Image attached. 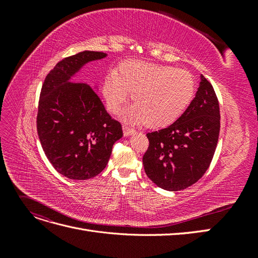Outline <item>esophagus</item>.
Returning <instances> with one entry per match:
<instances>
[{"label": "esophagus", "mask_w": 258, "mask_h": 258, "mask_svg": "<svg viewBox=\"0 0 258 258\" xmlns=\"http://www.w3.org/2000/svg\"><path fill=\"white\" fill-rule=\"evenodd\" d=\"M122 131H123V136L128 137V136H131L132 134H135L136 130L130 128V127H127V126H122Z\"/></svg>", "instance_id": "1"}]
</instances>
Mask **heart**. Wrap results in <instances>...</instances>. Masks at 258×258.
<instances>
[{"instance_id": "1", "label": "heart", "mask_w": 258, "mask_h": 258, "mask_svg": "<svg viewBox=\"0 0 258 258\" xmlns=\"http://www.w3.org/2000/svg\"><path fill=\"white\" fill-rule=\"evenodd\" d=\"M192 75L182 69L142 61H126L118 73H110L103 83L108 110L118 113L130 94L135 105L126 118L151 128H165L176 121L195 95Z\"/></svg>"}]
</instances>
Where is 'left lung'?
<instances>
[{
    "mask_svg": "<svg viewBox=\"0 0 258 258\" xmlns=\"http://www.w3.org/2000/svg\"><path fill=\"white\" fill-rule=\"evenodd\" d=\"M196 97L169 127L147 134L143 156L146 175L162 189L187 188L210 167L221 127L220 105L212 85L200 76Z\"/></svg>",
    "mask_w": 258,
    "mask_h": 258,
    "instance_id": "obj_1",
    "label": "left lung"
}]
</instances>
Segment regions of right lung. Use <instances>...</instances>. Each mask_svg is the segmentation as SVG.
I'll list each match as a JSON object with an SVG mask.
<instances>
[{"label": "right lung", "mask_w": 258, "mask_h": 258, "mask_svg": "<svg viewBox=\"0 0 258 258\" xmlns=\"http://www.w3.org/2000/svg\"><path fill=\"white\" fill-rule=\"evenodd\" d=\"M104 52L85 50L59 61L46 76L37 111V135L46 157L60 174L87 179L106 167L114 143L122 137L98 93L72 77Z\"/></svg>", "instance_id": "1"}]
</instances>
